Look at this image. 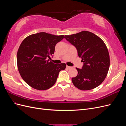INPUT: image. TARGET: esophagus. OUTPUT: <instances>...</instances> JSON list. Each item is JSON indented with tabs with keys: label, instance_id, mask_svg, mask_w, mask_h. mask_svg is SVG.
Returning <instances> with one entry per match:
<instances>
[{
	"label": "esophagus",
	"instance_id": "obj_1",
	"mask_svg": "<svg viewBox=\"0 0 126 126\" xmlns=\"http://www.w3.org/2000/svg\"><path fill=\"white\" fill-rule=\"evenodd\" d=\"M72 67H70V66H66V68L67 69H70V68H71Z\"/></svg>",
	"mask_w": 126,
	"mask_h": 126
}]
</instances>
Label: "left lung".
<instances>
[{
	"label": "left lung",
	"mask_w": 126,
	"mask_h": 126,
	"mask_svg": "<svg viewBox=\"0 0 126 126\" xmlns=\"http://www.w3.org/2000/svg\"><path fill=\"white\" fill-rule=\"evenodd\" d=\"M66 39L76 48L83 65L76 68L78 75L72 78L74 85L81 90L95 88L104 81L110 66L109 54L100 38L87 31L65 35Z\"/></svg>",
	"instance_id": "left-lung-1"
}]
</instances>
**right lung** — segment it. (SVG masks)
I'll use <instances>...</instances> for the list:
<instances>
[{
  "label": "right lung",
  "instance_id": "1",
  "mask_svg": "<svg viewBox=\"0 0 126 126\" xmlns=\"http://www.w3.org/2000/svg\"><path fill=\"white\" fill-rule=\"evenodd\" d=\"M64 38L63 35L41 32L27 37L22 41L17 54L18 69L30 87L39 90L48 89L56 83L60 71L65 69L66 63L49 62L56 45Z\"/></svg>",
  "mask_w": 126,
  "mask_h": 126
}]
</instances>
